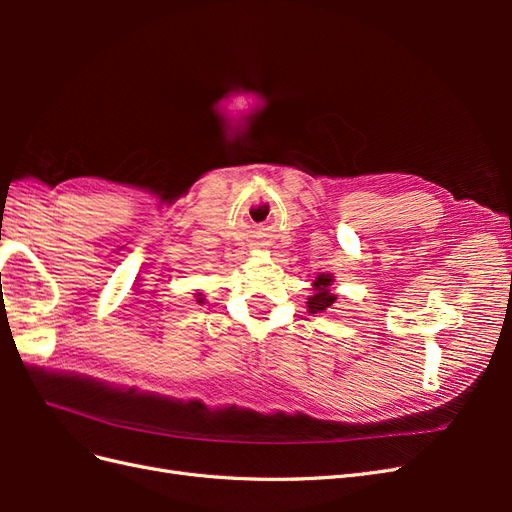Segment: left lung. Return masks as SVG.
I'll use <instances>...</instances> for the list:
<instances>
[{
	"instance_id": "1",
	"label": "left lung",
	"mask_w": 512,
	"mask_h": 512,
	"mask_svg": "<svg viewBox=\"0 0 512 512\" xmlns=\"http://www.w3.org/2000/svg\"><path fill=\"white\" fill-rule=\"evenodd\" d=\"M314 290L316 294L314 297H309L307 301V307H309V314H322L327 312V309L335 303V294L329 292V286H331V275H318L314 280Z\"/></svg>"
}]
</instances>
